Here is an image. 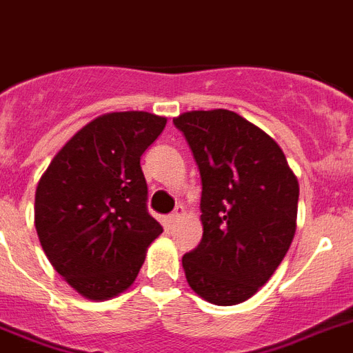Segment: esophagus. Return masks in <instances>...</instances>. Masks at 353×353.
Returning <instances> with one entry per match:
<instances>
[{
	"label": "esophagus",
	"mask_w": 353,
	"mask_h": 353,
	"mask_svg": "<svg viewBox=\"0 0 353 353\" xmlns=\"http://www.w3.org/2000/svg\"><path fill=\"white\" fill-rule=\"evenodd\" d=\"M182 216H183V208L182 205H179V208L174 209V212H171L170 216H168L165 223H168V227H170V229H173V227L176 225V222H179Z\"/></svg>",
	"instance_id": "esophagus-1"
}]
</instances>
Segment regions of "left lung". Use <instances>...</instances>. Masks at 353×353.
Returning a JSON list of instances; mask_svg holds the SVG:
<instances>
[{
    "label": "left lung",
    "instance_id": "obj_1",
    "mask_svg": "<svg viewBox=\"0 0 353 353\" xmlns=\"http://www.w3.org/2000/svg\"><path fill=\"white\" fill-rule=\"evenodd\" d=\"M202 179V240L183 254L189 287L214 305H238L274 274L296 232L299 185L283 151L229 110L173 121Z\"/></svg>",
    "mask_w": 353,
    "mask_h": 353
}]
</instances>
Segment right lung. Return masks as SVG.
<instances>
[{"mask_svg":"<svg viewBox=\"0 0 353 353\" xmlns=\"http://www.w3.org/2000/svg\"><path fill=\"white\" fill-rule=\"evenodd\" d=\"M164 128V117L145 112L103 115L66 142L37 183L41 247L84 298L126 290L162 232L148 211L141 157Z\"/></svg>","mask_w":353,"mask_h":353,"instance_id":"right-lung-1","label":"right lung"}]
</instances>
